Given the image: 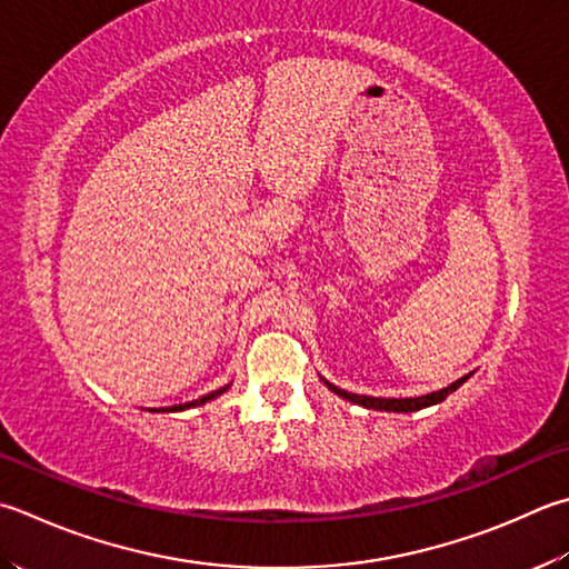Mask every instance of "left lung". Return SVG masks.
Masks as SVG:
<instances>
[{
    "label": "left lung",
    "mask_w": 569,
    "mask_h": 569,
    "mask_svg": "<svg viewBox=\"0 0 569 569\" xmlns=\"http://www.w3.org/2000/svg\"><path fill=\"white\" fill-rule=\"evenodd\" d=\"M470 379L468 377H460L458 381H453L451 386H446V389L441 391H433V393H426V396H418V399H377V396H359V393H349L345 389H339V386L325 381L331 391H335L337 396H341V399H347L351 403H359L363 406V409H373V411H393V413H411V411H421L426 409V406H436L441 403L448 393H453L460 383H466Z\"/></svg>",
    "instance_id": "obj_1"
}]
</instances>
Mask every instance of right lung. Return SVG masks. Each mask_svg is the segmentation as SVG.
<instances>
[{
	"label": "right lung",
	"instance_id": "right-lung-1",
	"mask_svg": "<svg viewBox=\"0 0 569 569\" xmlns=\"http://www.w3.org/2000/svg\"><path fill=\"white\" fill-rule=\"evenodd\" d=\"M230 389V383L228 386H222V389H218V391H210L208 396H200V399H196V401H188V403H180V406H170L168 411H183V409H192V406H200V403H206V401H212V399H218L220 393H224Z\"/></svg>",
	"mask_w": 569,
	"mask_h": 569
}]
</instances>
